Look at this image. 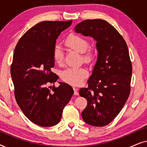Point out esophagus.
<instances>
[{
    "mask_svg": "<svg viewBox=\"0 0 147 147\" xmlns=\"http://www.w3.org/2000/svg\"><path fill=\"white\" fill-rule=\"evenodd\" d=\"M74 95L78 96V94H79V93H78V90L77 89V88H74Z\"/></svg>",
    "mask_w": 147,
    "mask_h": 147,
    "instance_id": "1",
    "label": "esophagus"
}]
</instances>
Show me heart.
<instances>
[{"label":"heart","instance_id":"b5f03b06","mask_svg":"<svg viewBox=\"0 0 147 147\" xmlns=\"http://www.w3.org/2000/svg\"><path fill=\"white\" fill-rule=\"evenodd\" d=\"M65 44L70 49L83 54L82 59L85 63L90 64L93 61L94 53L90 47V42L85 37L77 34H70L66 37ZM53 57L57 64L63 61L64 52L59 45H56L53 48ZM88 76V71L84 67H69L62 71L61 78L63 82L72 86H78L82 83Z\"/></svg>","mask_w":147,"mask_h":147}]
</instances>
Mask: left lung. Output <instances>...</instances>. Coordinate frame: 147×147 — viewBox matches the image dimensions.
<instances>
[{"mask_svg":"<svg viewBox=\"0 0 147 147\" xmlns=\"http://www.w3.org/2000/svg\"><path fill=\"white\" fill-rule=\"evenodd\" d=\"M75 31L94 38L98 51L88 87L79 91L88 102L82 118L90 125L106 126L120 113L130 94L132 64L127 45L104 20L83 21L76 26Z\"/></svg>","mask_w":147,"mask_h":147,"instance_id":"obj_1","label":"left lung"}]
</instances>
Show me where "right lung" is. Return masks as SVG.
Masks as SVG:
<instances>
[{
    "mask_svg": "<svg viewBox=\"0 0 147 147\" xmlns=\"http://www.w3.org/2000/svg\"><path fill=\"white\" fill-rule=\"evenodd\" d=\"M71 23H37L22 36L15 49L11 74L16 101L24 114L39 126L49 127L59 123L64 107L73 96V88L66 83L59 82L57 88L53 86L52 91L51 86L46 87L59 78L51 71L53 48L60 33Z\"/></svg>",
    "mask_w": 147,
    "mask_h": 147,
    "instance_id": "add662e5",
    "label": "right lung"
}]
</instances>
